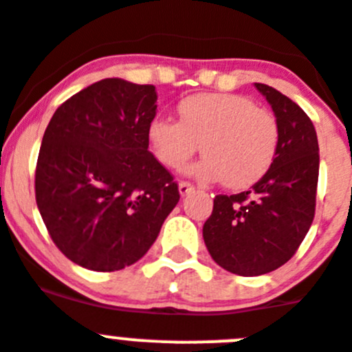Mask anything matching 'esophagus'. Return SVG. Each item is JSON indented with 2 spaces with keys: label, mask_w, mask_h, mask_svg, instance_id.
Masks as SVG:
<instances>
[{
  "label": "esophagus",
  "mask_w": 352,
  "mask_h": 352,
  "mask_svg": "<svg viewBox=\"0 0 352 352\" xmlns=\"http://www.w3.org/2000/svg\"><path fill=\"white\" fill-rule=\"evenodd\" d=\"M195 191V186H192V184H189V182H179V192H180V196H188V195H191V192Z\"/></svg>",
  "instance_id": "1"
}]
</instances>
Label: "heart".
Segmentation results:
<instances>
[{
    "mask_svg": "<svg viewBox=\"0 0 352 352\" xmlns=\"http://www.w3.org/2000/svg\"><path fill=\"white\" fill-rule=\"evenodd\" d=\"M180 122L156 116L147 126L154 156L168 168H182L199 151L205 154L191 166L204 180H223L230 189L258 182L274 164L278 126L251 98L231 93H199L179 103Z\"/></svg>",
    "mask_w": 352,
    "mask_h": 352,
    "instance_id": "obj_1",
    "label": "heart"
}]
</instances>
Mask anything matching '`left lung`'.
<instances>
[{
	"mask_svg": "<svg viewBox=\"0 0 352 352\" xmlns=\"http://www.w3.org/2000/svg\"><path fill=\"white\" fill-rule=\"evenodd\" d=\"M254 85L275 113L277 156L251 191L215 196L204 224L212 259L243 277L274 272L293 258L314 221L319 177L318 135L309 116L270 85Z\"/></svg>",
	"mask_w": 352,
	"mask_h": 352,
	"instance_id": "1",
	"label": "left lung"
}]
</instances>
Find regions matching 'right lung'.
<instances>
[{
    "mask_svg": "<svg viewBox=\"0 0 352 352\" xmlns=\"http://www.w3.org/2000/svg\"><path fill=\"white\" fill-rule=\"evenodd\" d=\"M154 85L103 78L66 100L43 133L38 210L59 251L87 270L137 263L179 204V186L148 153Z\"/></svg>",
    "mask_w": 352,
    "mask_h": 352,
    "instance_id": "right-lung-1",
    "label": "right lung"
}]
</instances>
